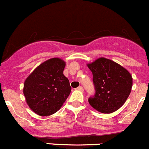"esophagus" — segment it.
Here are the masks:
<instances>
[{
	"instance_id": "obj_1",
	"label": "esophagus",
	"mask_w": 149,
	"mask_h": 149,
	"mask_svg": "<svg viewBox=\"0 0 149 149\" xmlns=\"http://www.w3.org/2000/svg\"><path fill=\"white\" fill-rule=\"evenodd\" d=\"M76 89L78 90V91H83V88L82 87V86H79V87H78L77 88H76Z\"/></svg>"
}]
</instances>
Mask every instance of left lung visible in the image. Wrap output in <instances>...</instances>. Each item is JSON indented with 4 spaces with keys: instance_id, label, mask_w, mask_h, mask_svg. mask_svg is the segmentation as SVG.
Masks as SVG:
<instances>
[{
    "instance_id": "8db88e82",
    "label": "left lung",
    "mask_w": 149,
    "mask_h": 149,
    "mask_svg": "<svg viewBox=\"0 0 149 149\" xmlns=\"http://www.w3.org/2000/svg\"><path fill=\"white\" fill-rule=\"evenodd\" d=\"M87 66L93 73L95 95L88 100L91 107L101 113L109 114L120 109L132 91L130 73L119 63L100 57Z\"/></svg>"
}]
</instances>
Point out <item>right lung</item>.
Returning a JSON list of instances; mask_svg holds the SVG:
<instances>
[{"label": "right lung", "mask_w": 149, "mask_h": 149, "mask_svg": "<svg viewBox=\"0 0 149 149\" xmlns=\"http://www.w3.org/2000/svg\"><path fill=\"white\" fill-rule=\"evenodd\" d=\"M66 62L52 58L39 65L24 83L23 94L29 107L40 116H49L62 107L71 93L63 75Z\"/></svg>", "instance_id": "1"}]
</instances>
